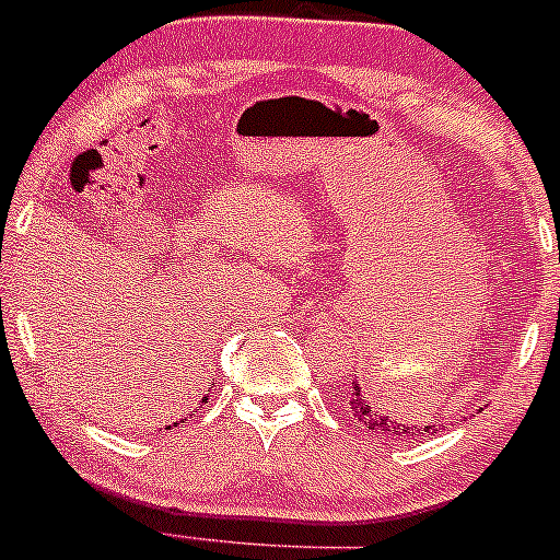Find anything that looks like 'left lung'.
Segmentation results:
<instances>
[{"instance_id":"left-lung-1","label":"left lung","mask_w":560,"mask_h":560,"mask_svg":"<svg viewBox=\"0 0 560 560\" xmlns=\"http://www.w3.org/2000/svg\"><path fill=\"white\" fill-rule=\"evenodd\" d=\"M348 405H350V412H353V418L359 420L361 425H366V429L374 431V434L385 436V440H388V436H390V440H401V436L436 434V429H431V425L415 429V425L396 423V420H390L388 415L377 412V407H372V401H369V396L359 388V385H353V394H350Z\"/></svg>"}]
</instances>
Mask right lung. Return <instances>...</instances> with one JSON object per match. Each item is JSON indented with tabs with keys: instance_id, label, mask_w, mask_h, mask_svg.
<instances>
[{
	"instance_id": "obj_1",
	"label": "right lung",
	"mask_w": 560,
	"mask_h": 560,
	"mask_svg": "<svg viewBox=\"0 0 560 560\" xmlns=\"http://www.w3.org/2000/svg\"><path fill=\"white\" fill-rule=\"evenodd\" d=\"M175 425H177V423H175Z\"/></svg>"
}]
</instances>
